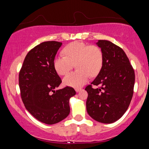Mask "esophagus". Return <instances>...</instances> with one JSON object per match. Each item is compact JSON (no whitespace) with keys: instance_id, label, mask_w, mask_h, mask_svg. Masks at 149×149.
I'll return each instance as SVG.
<instances>
[{"instance_id":"34e87169","label":"esophagus","mask_w":149,"mask_h":149,"mask_svg":"<svg viewBox=\"0 0 149 149\" xmlns=\"http://www.w3.org/2000/svg\"><path fill=\"white\" fill-rule=\"evenodd\" d=\"M81 90V89H75V91H76L77 93H78V92H79Z\"/></svg>"}]
</instances>
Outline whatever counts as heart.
I'll list each match as a JSON object with an SVG mask.
<instances>
[{
    "label": "heart",
    "instance_id": "b5f03b06",
    "mask_svg": "<svg viewBox=\"0 0 149 149\" xmlns=\"http://www.w3.org/2000/svg\"><path fill=\"white\" fill-rule=\"evenodd\" d=\"M65 56L60 54L54 58V67L59 75H65L76 64L77 71L67 74L63 79L66 86L80 87L89 79V75L95 77L102 68L103 54L100 48L84 42L75 41L64 48Z\"/></svg>",
    "mask_w": 149,
    "mask_h": 149
}]
</instances>
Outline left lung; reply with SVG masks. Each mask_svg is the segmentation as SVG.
Returning a JSON list of instances; mask_svg holds the SVG:
<instances>
[{
    "label": "left lung",
    "mask_w": 149,
    "mask_h": 149,
    "mask_svg": "<svg viewBox=\"0 0 149 149\" xmlns=\"http://www.w3.org/2000/svg\"><path fill=\"white\" fill-rule=\"evenodd\" d=\"M96 44L103 54L102 68L91 85L87 111L93 119L103 123L116 122L124 114L132 100L135 84V72L122 49L107 40ZM99 88L93 89L92 85Z\"/></svg>",
    "instance_id": "8db88e82"
}]
</instances>
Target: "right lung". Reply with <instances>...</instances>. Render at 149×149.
<instances>
[{
  "label": "right lung",
  "mask_w": 149,
  "mask_h": 149,
  "mask_svg": "<svg viewBox=\"0 0 149 149\" xmlns=\"http://www.w3.org/2000/svg\"><path fill=\"white\" fill-rule=\"evenodd\" d=\"M62 43L46 41L27 53L19 74L21 97L27 111L40 122L54 124L70 112V99L75 95L72 87L56 90L62 83L54 67L55 56Z\"/></svg>",
  "instance_id": "add662e5"
}]
</instances>
